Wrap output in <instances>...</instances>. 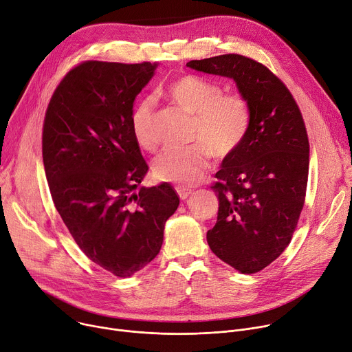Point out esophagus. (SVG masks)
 <instances>
[{"instance_id":"esophagus-1","label":"esophagus","mask_w":352,"mask_h":352,"mask_svg":"<svg viewBox=\"0 0 352 352\" xmlns=\"http://www.w3.org/2000/svg\"><path fill=\"white\" fill-rule=\"evenodd\" d=\"M177 192H178V195H179V198H181L182 201L186 199V198H188V197L192 194L191 190H186V188H184V186H177Z\"/></svg>"}]
</instances>
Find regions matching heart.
I'll use <instances>...</instances> for the list:
<instances>
[{
  "label": "heart",
  "instance_id": "b5f03b06",
  "mask_svg": "<svg viewBox=\"0 0 352 352\" xmlns=\"http://www.w3.org/2000/svg\"><path fill=\"white\" fill-rule=\"evenodd\" d=\"M166 96L191 116H195L192 144L182 148H166L153 164L154 177L179 186L201 182L209 168V152L217 160L235 153L245 140L250 113L239 95H223L217 82L197 75H184L171 80ZM130 127L135 143L154 151L158 138L154 129V102L150 98L138 100L130 114Z\"/></svg>",
  "mask_w": 352,
  "mask_h": 352
}]
</instances>
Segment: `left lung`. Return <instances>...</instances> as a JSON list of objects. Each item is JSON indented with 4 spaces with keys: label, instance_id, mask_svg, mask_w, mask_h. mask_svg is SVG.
Instances as JSON below:
<instances>
[{
    "label": "left lung",
    "instance_id": "left-lung-1",
    "mask_svg": "<svg viewBox=\"0 0 352 352\" xmlns=\"http://www.w3.org/2000/svg\"><path fill=\"white\" fill-rule=\"evenodd\" d=\"M186 66L233 79L248 103V134L210 186L219 209L206 241L238 272H261L289 246L306 198L310 147L302 116L286 85L250 58L229 54Z\"/></svg>",
    "mask_w": 352,
    "mask_h": 352
}]
</instances>
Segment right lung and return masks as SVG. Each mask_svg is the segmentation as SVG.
Returning a JSON list of instances; mask_svg holds the SVG:
<instances>
[{
	"instance_id": "right-lung-1",
	"label": "right lung",
	"mask_w": 352,
	"mask_h": 352,
	"mask_svg": "<svg viewBox=\"0 0 352 352\" xmlns=\"http://www.w3.org/2000/svg\"><path fill=\"white\" fill-rule=\"evenodd\" d=\"M157 66L83 62L62 79L43 122V167L58 212L89 259L119 277L158 254L179 205L168 182L138 188L148 166L130 114Z\"/></svg>"
}]
</instances>
